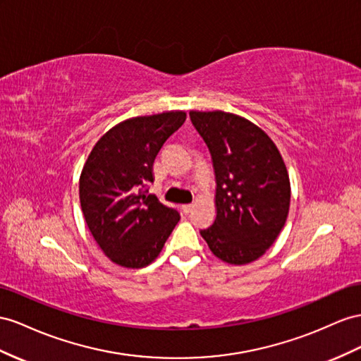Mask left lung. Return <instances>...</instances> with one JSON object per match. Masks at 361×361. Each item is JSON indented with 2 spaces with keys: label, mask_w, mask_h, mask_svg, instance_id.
<instances>
[{
  "label": "left lung",
  "mask_w": 361,
  "mask_h": 361,
  "mask_svg": "<svg viewBox=\"0 0 361 361\" xmlns=\"http://www.w3.org/2000/svg\"><path fill=\"white\" fill-rule=\"evenodd\" d=\"M184 120L177 111L125 120L94 145L82 169L85 223L102 252L126 269L154 262L180 221L149 184L155 157Z\"/></svg>",
  "instance_id": "left-lung-1"
}]
</instances>
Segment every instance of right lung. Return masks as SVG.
<instances>
[{"instance_id":"obj_1","label":"right lung","mask_w":361,"mask_h":361,"mask_svg":"<svg viewBox=\"0 0 361 361\" xmlns=\"http://www.w3.org/2000/svg\"><path fill=\"white\" fill-rule=\"evenodd\" d=\"M192 125L214 163L216 216L201 230L221 261L250 264L269 250L290 210V178L281 152L261 128L224 111H192Z\"/></svg>"}]
</instances>
